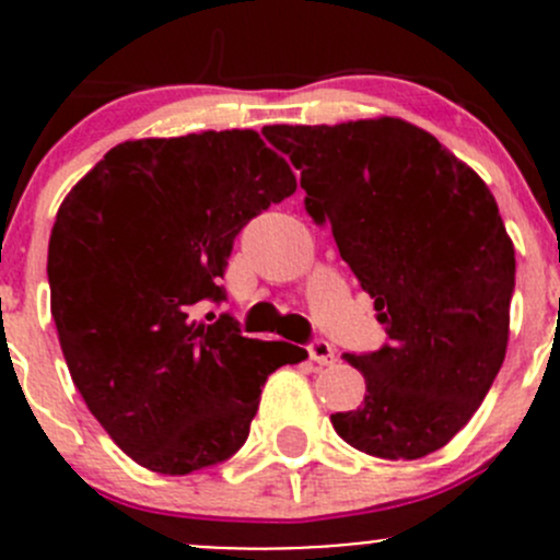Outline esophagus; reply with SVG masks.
<instances>
[{
    "label": "esophagus",
    "mask_w": 560,
    "mask_h": 560,
    "mask_svg": "<svg viewBox=\"0 0 560 560\" xmlns=\"http://www.w3.org/2000/svg\"><path fill=\"white\" fill-rule=\"evenodd\" d=\"M308 358H312L314 363H319V365H330L332 360H336V352H332V347L327 341H322V338H314V341L308 343Z\"/></svg>",
    "instance_id": "esophagus-1"
}]
</instances>
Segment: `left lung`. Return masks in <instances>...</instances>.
Wrapping results in <instances>:
<instances>
[{
    "mask_svg": "<svg viewBox=\"0 0 560 560\" xmlns=\"http://www.w3.org/2000/svg\"><path fill=\"white\" fill-rule=\"evenodd\" d=\"M262 135L301 171L308 217L330 224L387 332L376 352L343 354L365 398L332 428L387 460L436 453L479 409L510 341L515 246L493 195L400 118Z\"/></svg>",
    "mask_w": 560,
    "mask_h": 560,
    "instance_id": "8db88e82",
    "label": "left lung"
}]
</instances>
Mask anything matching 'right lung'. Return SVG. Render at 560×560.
Returning a JSON list of instances; mask_svg holds the SVG:
<instances>
[{"instance_id": "right-lung-1", "label": "right lung", "mask_w": 560, "mask_h": 560, "mask_svg": "<svg viewBox=\"0 0 560 560\" xmlns=\"http://www.w3.org/2000/svg\"><path fill=\"white\" fill-rule=\"evenodd\" d=\"M298 189L252 129L127 140L61 202L48 244L50 314L78 393L107 436L156 474L244 447L265 380L306 349L241 336L219 279L235 235Z\"/></svg>"}]
</instances>
